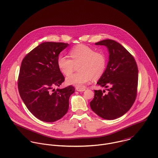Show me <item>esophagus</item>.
Instances as JSON below:
<instances>
[{
  "label": "esophagus",
  "instance_id": "1",
  "mask_svg": "<svg viewBox=\"0 0 158 158\" xmlns=\"http://www.w3.org/2000/svg\"><path fill=\"white\" fill-rule=\"evenodd\" d=\"M76 90L78 92H84V91L85 90V89H84V88H76Z\"/></svg>",
  "mask_w": 158,
  "mask_h": 158
}]
</instances>
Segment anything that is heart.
<instances>
[{
    "instance_id": "obj_1",
    "label": "heart",
    "mask_w": 158,
    "mask_h": 158,
    "mask_svg": "<svg viewBox=\"0 0 158 158\" xmlns=\"http://www.w3.org/2000/svg\"><path fill=\"white\" fill-rule=\"evenodd\" d=\"M71 60L66 56L58 57L57 64L60 71L65 76L70 75L78 65V73L66 77V83L77 88H83L92 78L100 77L106 71L107 58L102 52L95 51L91 47L79 44L69 51Z\"/></svg>"
}]
</instances>
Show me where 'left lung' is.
<instances>
[{"label":"left lung","mask_w":158,"mask_h":158,"mask_svg":"<svg viewBox=\"0 0 158 158\" xmlns=\"http://www.w3.org/2000/svg\"><path fill=\"white\" fill-rule=\"evenodd\" d=\"M96 45L106 46L109 62L103 74L97 84L106 90H94L90 102L94 112L106 120H114L126 114L131 107L136 97L138 70L136 63L130 52L119 43L104 40Z\"/></svg>","instance_id":"8db88e82"}]
</instances>
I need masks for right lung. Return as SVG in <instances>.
<instances>
[{"instance_id":"1","label":"right lung","mask_w":158,"mask_h":158,"mask_svg":"<svg viewBox=\"0 0 158 158\" xmlns=\"http://www.w3.org/2000/svg\"><path fill=\"white\" fill-rule=\"evenodd\" d=\"M68 46L64 43H42L22 62L18 80L20 95L28 110L43 122L61 118L68 110L69 97L75 91L72 85L55 89L64 81L57 61Z\"/></svg>"}]
</instances>
